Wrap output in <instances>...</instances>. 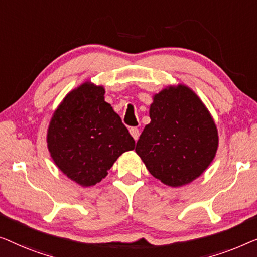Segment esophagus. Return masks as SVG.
<instances>
[{
    "mask_svg": "<svg viewBox=\"0 0 257 257\" xmlns=\"http://www.w3.org/2000/svg\"><path fill=\"white\" fill-rule=\"evenodd\" d=\"M129 132H130V135L133 136L134 140H135V141L139 140V137H140V129L139 128L132 127L129 129Z\"/></svg>",
    "mask_w": 257,
    "mask_h": 257,
    "instance_id": "obj_1",
    "label": "esophagus"
}]
</instances>
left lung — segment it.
Here are the masks:
<instances>
[{
    "label": "left lung",
    "instance_id": "8db88e82",
    "mask_svg": "<svg viewBox=\"0 0 257 257\" xmlns=\"http://www.w3.org/2000/svg\"><path fill=\"white\" fill-rule=\"evenodd\" d=\"M151 122L136 143V153L155 178L182 186L199 177L218 149L214 121L186 86L165 88L154 96Z\"/></svg>",
    "mask_w": 257,
    "mask_h": 257
}]
</instances>
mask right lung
Masks as SVG:
<instances>
[{"mask_svg": "<svg viewBox=\"0 0 257 257\" xmlns=\"http://www.w3.org/2000/svg\"><path fill=\"white\" fill-rule=\"evenodd\" d=\"M104 89L85 82L53 114L48 147L58 168L82 186L95 185L135 141L109 103Z\"/></svg>", "mask_w": 257, "mask_h": 257, "instance_id": "right-lung-1", "label": "right lung"}]
</instances>
